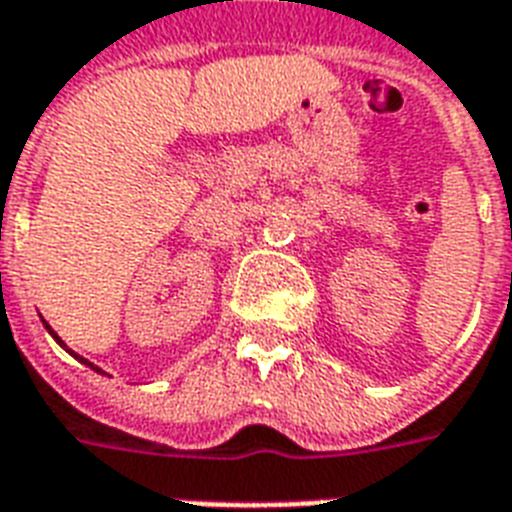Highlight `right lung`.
Masks as SVG:
<instances>
[{
    "mask_svg": "<svg viewBox=\"0 0 512 512\" xmlns=\"http://www.w3.org/2000/svg\"><path fill=\"white\" fill-rule=\"evenodd\" d=\"M44 329H47V332H50V335H52V340H55V342H58V345H60V348H66V350H68V353H71V356H74V358H79V361H82V364H87V366H90V369H95V372H100V369H98V366H95V364H90V361H87V358H82V356H76V353H74V350H71V348H68V345H66V342H63V340H60V337H58V332H55V329H52V327H50V324H47V321H44ZM100 374H103V372H100Z\"/></svg>",
    "mask_w": 512,
    "mask_h": 512,
    "instance_id": "right-lung-1",
    "label": "right lung"
}]
</instances>
